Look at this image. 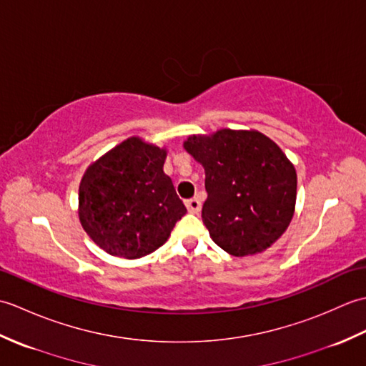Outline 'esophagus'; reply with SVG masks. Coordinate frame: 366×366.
Here are the masks:
<instances>
[{
    "instance_id": "esophagus-1",
    "label": "esophagus",
    "mask_w": 366,
    "mask_h": 366,
    "mask_svg": "<svg viewBox=\"0 0 366 366\" xmlns=\"http://www.w3.org/2000/svg\"><path fill=\"white\" fill-rule=\"evenodd\" d=\"M185 206H187L190 214H198L199 209H201V201L198 198H190V199L185 201Z\"/></svg>"
}]
</instances>
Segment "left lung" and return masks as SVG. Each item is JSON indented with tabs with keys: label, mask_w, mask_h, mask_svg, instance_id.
Instances as JSON below:
<instances>
[{
	"label": "left lung",
	"mask_w": 366,
	"mask_h": 366,
	"mask_svg": "<svg viewBox=\"0 0 366 366\" xmlns=\"http://www.w3.org/2000/svg\"><path fill=\"white\" fill-rule=\"evenodd\" d=\"M184 147L206 174L203 223L232 256L261 253L290 227L297 195L292 163L256 130L192 135Z\"/></svg>",
	"instance_id": "obj_1"
}]
</instances>
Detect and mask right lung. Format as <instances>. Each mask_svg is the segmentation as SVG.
Masks as SVG:
<instances>
[{"instance_id": "right-lung-1", "label": "right lung", "mask_w": 366, "mask_h": 366, "mask_svg": "<svg viewBox=\"0 0 366 366\" xmlns=\"http://www.w3.org/2000/svg\"><path fill=\"white\" fill-rule=\"evenodd\" d=\"M165 159V149L132 137L83 174L80 223L108 254L137 259L155 252L187 212L163 173Z\"/></svg>"}]
</instances>
